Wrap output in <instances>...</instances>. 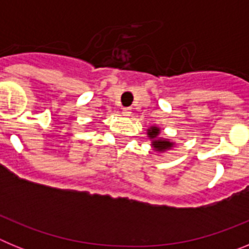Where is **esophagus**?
<instances>
[{
    "label": "esophagus",
    "instance_id": "esophagus-1",
    "mask_svg": "<svg viewBox=\"0 0 249 249\" xmlns=\"http://www.w3.org/2000/svg\"><path fill=\"white\" fill-rule=\"evenodd\" d=\"M131 113H132L131 108H127L126 107V108L122 109V114L124 116V117H129V116H131Z\"/></svg>",
    "mask_w": 249,
    "mask_h": 249
}]
</instances>
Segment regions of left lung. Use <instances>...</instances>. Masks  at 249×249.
<instances>
[{
    "label": "left lung",
    "mask_w": 249,
    "mask_h": 249,
    "mask_svg": "<svg viewBox=\"0 0 249 249\" xmlns=\"http://www.w3.org/2000/svg\"><path fill=\"white\" fill-rule=\"evenodd\" d=\"M158 135H160V128H157V127H151L148 129V137L153 140V142H152L153 148L157 149V151H166V149L171 148L173 146L172 142H169L167 140H162V138L157 140Z\"/></svg>",
    "instance_id": "1"
}]
</instances>
